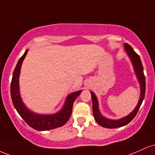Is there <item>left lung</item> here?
<instances>
[{"instance_id": "obj_1", "label": "left lung", "mask_w": 155, "mask_h": 155, "mask_svg": "<svg viewBox=\"0 0 155 155\" xmlns=\"http://www.w3.org/2000/svg\"><path fill=\"white\" fill-rule=\"evenodd\" d=\"M124 48L126 50L127 53L128 55L130 58H131L132 62H133L134 68H135V71L136 72L137 77L139 81V83L140 84V100H139L138 105L137 107L134 109V110L131 114H129L126 117L122 118V119L119 120H110L108 119L103 117L99 111L98 109V101L96 96L93 92L91 91V99H92V105H93V114L95 120L99 124L101 125L102 127L105 128H117L125 126L127 124H129L130 121L133 120L135 116H136L137 113L140 108V105H141L142 102L144 99V96H145V91H146V80H145V75L143 73V65H142L141 61H140V57L139 55L134 51L131 46L128 45L127 43L124 44Z\"/></svg>"}]
</instances>
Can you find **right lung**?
Masks as SVG:
<instances>
[{
  "label": "right lung",
  "mask_w": 155,
  "mask_h": 155,
  "mask_svg": "<svg viewBox=\"0 0 155 155\" xmlns=\"http://www.w3.org/2000/svg\"><path fill=\"white\" fill-rule=\"evenodd\" d=\"M28 50H25V53L19 59L16 67L14 70L13 75L11 82V97L13 105L18 114L24 119L29 126L36 130H49L63 126L67 122L72 111V106L75 99L81 94V91H78L71 94L67 97L65 105L62 110L59 111L58 114L53 115H38L34 114L25 107L20 98V91H19V76H20V68L22 61L27 54Z\"/></svg>",
  "instance_id": "1"
}]
</instances>
